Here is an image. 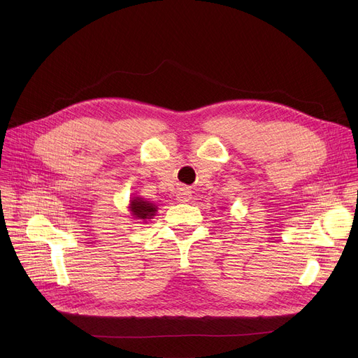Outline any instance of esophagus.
Masks as SVG:
<instances>
[{
  "mask_svg": "<svg viewBox=\"0 0 358 358\" xmlns=\"http://www.w3.org/2000/svg\"><path fill=\"white\" fill-rule=\"evenodd\" d=\"M190 196H192V192H190L189 187H182V189H180V192H178V197L177 199L180 201H189Z\"/></svg>",
  "mask_w": 358,
  "mask_h": 358,
  "instance_id": "1",
  "label": "esophagus"
}]
</instances>
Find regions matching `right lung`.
<instances>
[{
	"label": "right lung",
	"instance_id": "1",
	"mask_svg": "<svg viewBox=\"0 0 358 358\" xmlns=\"http://www.w3.org/2000/svg\"><path fill=\"white\" fill-rule=\"evenodd\" d=\"M130 212L135 217L150 219L155 215L157 208L152 203H149L146 200H142V199L136 197V199H131V201H130Z\"/></svg>",
	"mask_w": 358,
	"mask_h": 358
}]
</instances>
